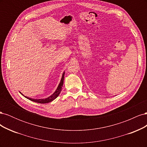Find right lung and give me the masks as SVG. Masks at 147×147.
Instances as JSON below:
<instances>
[{"mask_svg":"<svg viewBox=\"0 0 147 147\" xmlns=\"http://www.w3.org/2000/svg\"><path fill=\"white\" fill-rule=\"evenodd\" d=\"M64 74L65 72H64V73L63 74V75H62V78L61 80V82L59 84L58 86H57L56 90L55 91V92L53 93V94H51L50 96H49L47 98L45 99H32V98H30L29 97L27 96H24L23 94L21 92H20L21 94L23 95L24 97H25L26 98H27L28 99L31 100V101H33L35 102H37V103H40V104H47L48 103V102H50L51 101H53V100H55L56 97L58 96L60 94V92L62 90V87L63 86V83H64Z\"/></svg>","mask_w":147,"mask_h":147,"instance_id":"add662e5","label":"right lung"}]
</instances>
